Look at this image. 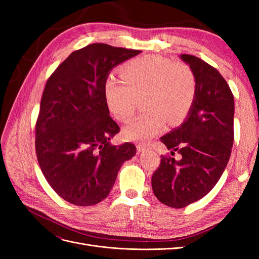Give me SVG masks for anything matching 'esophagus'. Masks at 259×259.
Here are the masks:
<instances>
[{
	"label": "esophagus",
	"mask_w": 259,
	"mask_h": 259,
	"mask_svg": "<svg viewBox=\"0 0 259 259\" xmlns=\"http://www.w3.org/2000/svg\"><path fill=\"white\" fill-rule=\"evenodd\" d=\"M149 148H150V146H148V145H137V150L140 152L148 150Z\"/></svg>",
	"instance_id": "34e87169"
}]
</instances>
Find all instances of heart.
<instances>
[{
  "label": "heart",
  "instance_id": "heart-1",
  "mask_svg": "<svg viewBox=\"0 0 259 259\" xmlns=\"http://www.w3.org/2000/svg\"><path fill=\"white\" fill-rule=\"evenodd\" d=\"M121 77L108 76L105 83L107 105L117 120L128 122L144 97L146 110L124 130L128 140L146 142L159 133L166 121L170 125L183 121L197 95L193 70L159 55H146L127 61Z\"/></svg>",
  "mask_w": 259,
  "mask_h": 259
}]
</instances>
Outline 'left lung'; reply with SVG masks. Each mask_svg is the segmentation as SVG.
I'll return each mask as SVG.
<instances>
[{
	"instance_id": "left-lung-1",
	"label": "left lung",
	"mask_w": 259,
	"mask_h": 259,
	"mask_svg": "<svg viewBox=\"0 0 259 259\" xmlns=\"http://www.w3.org/2000/svg\"><path fill=\"white\" fill-rule=\"evenodd\" d=\"M180 57L197 77V95L186 121L161 137L170 155H161L151 178L156 199L174 208L213 189L228 164L234 138V98L228 83L204 60L188 54ZM175 152L179 160L172 158Z\"/></svg>"
}]
</instances>
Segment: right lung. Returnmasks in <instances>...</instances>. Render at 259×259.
<instances>
[{"mask_svg": "<svg viewBox=\"0 0 259 259\" xmlns=\"http://www.w3.org/2000/svg\"><path fill=\"white\" fill-rule=\"evenodd\" d=\"M139 53L90 44L70 54L46 82L35 123L36 158L54 191L71 204L106 199L121 165L136 153L131 143L109 142L120 127L109 115L105 83L113 67Z\"/></svg>", "mask_w": 259, "mask_h": 259, "instance_id": "1", "label": "right lung"}]
</instances>
